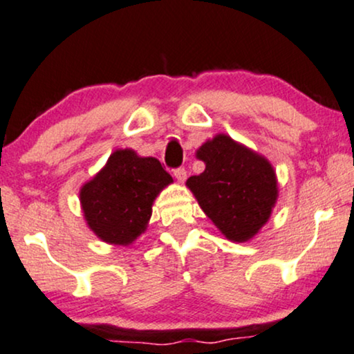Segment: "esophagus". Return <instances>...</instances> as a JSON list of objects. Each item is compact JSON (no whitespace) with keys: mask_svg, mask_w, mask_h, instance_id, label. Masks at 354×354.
<instances>
[{"mask_svg":"<svg viewBox=\"0 0 354 354\" xmlns=\"http://www.w3.org/2000/svg\"><path fill=\"white\" fill-rule=\"evenodd\" d=\"M174 176H176V178H177L178 182H185V178H187L185 167H177L176 171H174Z\"/></svg>","mask_w":354,"mask_h":354,"instance_id":"1","label":"esophagus"}]
</instances>
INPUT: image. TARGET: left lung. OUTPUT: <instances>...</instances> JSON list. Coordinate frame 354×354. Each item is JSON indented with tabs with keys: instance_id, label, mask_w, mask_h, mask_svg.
Instances as JSON below:
<instances>
[{
	"instance_id": "8db88e82",
	"label": "left lung",
	"mask_w": 354,
	"mask_h": 354,
	"mask_svg": "<svg viewBox=\"0 0 354 354\" xmlns=\"http://www.w3.org/2000/svg\"><path fill=\"white\" fill-rule=\"evenodd\" d=\"M206 164L200 176H192L187 187L201 209L224 236L244 242L268 221L278 196L272 164L254 151L218 135L196 151Z\"/></svg>"
}]
</instances>
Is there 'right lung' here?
<instances>
[{
  "mask_svg": "<svg viewBox=\"0 0 354 354\" xmlns=\"http://www.w3.org/2000/svg\"><path fill=\"white\" fill-rule=\"evenodd\" d=\"M172 177L156 158H140L118 149L105 167L81 188L86 221L95 236L110 244L127 245L145 231L151 206Z\"/></svg>",
  "mask_w": 354,
  "mask_h": 354,
  "instance_id": "obj_1",
  "label": "right lung"
}]
</instances>
